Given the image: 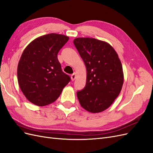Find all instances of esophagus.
<instances>
[{
    "label": "esophagus",
    "mask_w": 153,
    "mask_h": 153,
    "mask_svg": "<svg viewBox=\"0 0 153 153\" xmlns=\"http://www.w3.org/2000/svg\"><path fill=\"white\" fill-rule=\"evenodd\" d=\"M76 73H73L72 75H71V80H75V79L76 78Z\"/></svg>",
    "instance_id": "esophagus-1"
}]
</instances>
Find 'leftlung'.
<instances>
[{"mask_svg": "<svg viewBox=\"0 0 153 153\" xmlns=\"http://www.w3.org/2000/svg\"><path fill=\"white\" fill-rule=\"evenodd\" d=\"M73 43L87 69L85 87L76 93L78 101L88 112H103L122 89L124 75L121 61L114 48L105 41L78 38Z\"/></svg>", "mask_w": 153, "mask_h": 153, "instance_id": "left-lung-1", "label": "left lung"}]
</instances>
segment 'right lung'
<instances>
[{
    "instance_id": "add662e5",
    "label": "right lung",
    "mask_w": 153,
    "mask_h": 153,
    "mask_svg": "<svg viewBox=\"0 0 153 153\" xmlns=\"http://www.w3.org/2000/svg\"><path fill=\"white\" fill-rule=\"evenodd\" d=\"M68 39L62 34H46L32 41L24 50L18 64V82L30 102L39 106L54 102L71 80L62 71L57 58Z\"/></svg>"
}]
</instances>
